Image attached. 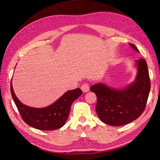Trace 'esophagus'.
Returning a JSON list of instances; mask_svg holds the SVG:
<instances>
[{
	"label": "esophagus",
	"instance_id": "1",
	"mask_svg": "<svg viewBox=\"0 0 160 160\" xmlns=\"http://www.w3.org/2000/svg\"><path fill=\"white\" fill-rule=\"evenodd\" d=\"M81 90H82L83 92H88L90 91V86L88 83H84L81 85Z\"/></svg>",
	"mask_w": 160,
	"mask_h": 160
}]
</instances>
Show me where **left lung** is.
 I'll use <instances>...</instances> for the list:
<instances>
[{
    "mask_svg": "<svg viewBox=\"0 0 160 160\" xmlns=\"http://www.w3.org/2000/svg\"><path fill=\"white\" fill-rule=\"evenodd\" d=\"M129 45L139 52L132 44ZM138 72L135 81L123 89H115L103 83L91 86L96 94V112L102 122L120 126L133 121L142 114L150 90V80L147 63L143 58L135 61Z\"/></svg>",
    "mask_w": 160,
    "mask_h": 160,
    "instance_id": "1",
    "label": "left lung"
}]
</instances>
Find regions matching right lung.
Segmentation results:
<instances>
[{
	"label": "right lung",
	"mask_w": 160,
	"mask_h": 160,
	"mask_svg": "<svg viewBox=\"0 0 160 160\" xmlns=\"http://www.w3.org/2000/svg\"><path fill=\"white\" fill-rule=\"evenodd\" d=\"M12 97L23 121L33 128L42 131H53L61 128L68 118L72 103L78 98L82 92L79 88L69 90L60 98L44 108H34L23 104L18 99L10 82Z\"/></svg>",
	"instance_id": "right-lung-1"
}]
</instances>
